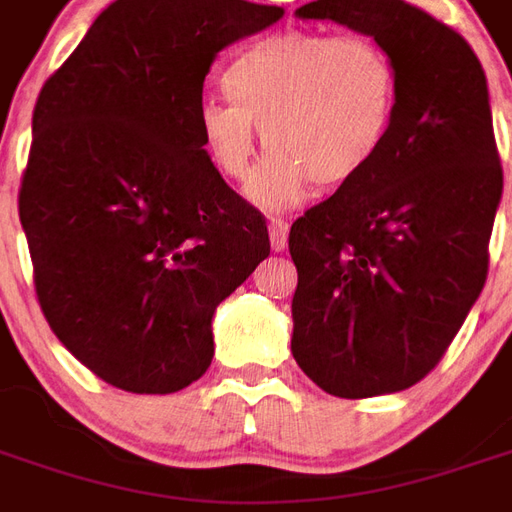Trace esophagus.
Masks as SVG:
<instances>
[{
  "label": "esophagus",
  "instance_id": "obj_1",
  "mask_svg": "<svg viewBox=\"0 0 512 512\" xmlns=\"http://www.w3.org/2000/svg\"><path fill=\"white\" fill-rule=\"evenodd\" d=\"M288 230H290V224L285 222V219H271L268 222V235H271V249L274 252H282L285 246H288Z\"/></svg>",
  "mask_w": 512,
  "mask_h": 512
}]
</instances>
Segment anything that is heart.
Segmentation results:
<instances>
[{
  "label": "heart",
  "instance_id": "heart-1",
  "mask_svg": "<svg viewBox=\"0 0 512 512\" xmlns=\"http://www.w3.org/2000/svg\"><path fill=\"white\" fill-rule=\"evenodd\" d=\"M227 98L200 104L202 145L233 183L255 175L260 131L274 156L255 200L285 208L315 180L337 189L378 156L397 109V65L367 35L285 29L257 40L227 73Z\"/></svg>",
  "mask_w": 512,
  "mask_h": 512
}]
</instances>
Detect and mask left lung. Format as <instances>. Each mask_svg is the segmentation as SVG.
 <instances>
[{
	"label": "left lung",
	"mask_w": 512,
	"mask_h": 512,
	"mask_svg": "<svg viewBox=\"0 0 512 512\" xmlns=\"http://www.w3.org/2000/svg\"><path fill=\"white\" fill-rule=\"evenodd\" d=\"M397 65L378 156L290 227L293 359L334 397L408 389L447 354L488 277L502 197L488 87L461 32L403 0H318Z\"/></svg>",
	"instance_id": "obj_1"
}]
</instances>
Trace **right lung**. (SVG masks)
<instances>
[{"instance_id":"add662e5","label":"right lung","mask_w":512,"mask_h":512,"mask_svg":"<svg viewBox=\"0 0 512 512\" xmlns=\"http://www.w3.org/2000/svg\"><path fill=\"white\" fill-rule=\"evenodd\" d=\"M246 0H117L43 84L18 191L38 304L106 384L169 395L211 367V318L271 252L202 145L213 57L282 18Z\"/></svg>"}]
</instances>
